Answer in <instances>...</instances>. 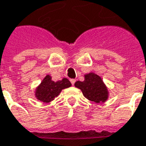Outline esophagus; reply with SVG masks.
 Instances as JSON below:
<instances>
[{
    "mask_svg": "<svg viewBox=\"0 0 146 146\" xmlns=\"http://www.w3.org/2000/svg\"><path fill=\"white\" fill-rule=\"evenodd\" d=\"M70 82H71V84H72L73 85H74V84L76 82V80H75V79H70Z\"/></svg>",
    "mask_w": 146,
    "mask_h": 146,
    "instance_id": "34e87169",
    "label": "esophagus"
}]
</instances>
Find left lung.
<instances>
[{"instance_id":"8db88e82","label":"left lung","mask_w":146,"mask_h":146,"mask_svg":"<svg viewBox=\"0 0 146 146\" xmlns=\"http://www.w3.org/2000/svg\"><path fill=\"white\" fill-rule=\"evenodd\" d=\"M75 87L81 90L84 96L96 104L104 103L108 99V89L100 76L95 73L84 74V81H76Z\"/></svg>"}]
</instances>
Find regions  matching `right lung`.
I'll return each mask as SVG.
<instances>
[{
    "label": "right lung",
    "mask_w": 146,
    "mask_h": 146,
    "mask_svg": "<svg viewBox=\"0 0 146 146\" xmlns=\"http://www.w3.org/2000/svg\"><path fill=\"white\" fill-rule=\"evenodd\" d=\"M72 84L67 78L54 81L50 75H46L42 80L40 84L35 88V96L38 100L42 103L53 101L62 92V89L70 88Z\"/></svg>",
    "instance_id": "right-lung-1"
}]
</instances>
